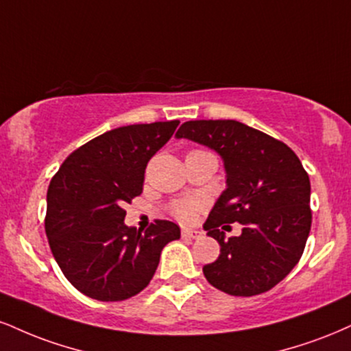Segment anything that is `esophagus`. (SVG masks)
Segmentation results:
<instances>
[{
  "label": "esophagus",
  "mask_w": 351,
  "mask_h": 351,
  "mask_svg": "<svg viewBox=\"0 0 351 351\" xmlns=\"http://www.w3.org/2000/svg\"><path fill=\"white\" fill-rule=\"evenodd\" d=\"M201 235H202V232L194 230V229H183V230H181V237H183V239L196 240V239H201Z\"/></svg>",
  "instance_id": "obj_1"
}]
</instances>
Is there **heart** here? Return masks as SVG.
I'll list each match as a JSON object with an SVG mask.
<instances>
[{
	"instance_id": "1",
	"label": "heart",
	"mask_w": 351,
	"mask_h": 351,
	"mask_svg": "<svg viewBox=\"0 0 351 351\" xmlns=\"http://www.w3.org/2000/svg\"><path fill=\"white\" fill-rule=\"evenodd\" d=\"M202 210V202L197 197H184V199L175 201L170 206V213L180 222H193Z\"/></svg>"
}]
</instances>
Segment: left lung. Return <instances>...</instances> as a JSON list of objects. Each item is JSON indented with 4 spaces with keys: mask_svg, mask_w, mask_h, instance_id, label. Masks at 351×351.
<instances>
[{
    "mask_svg": "<svg viewBox=\"0 0 351 351\" xmlns=\"http://www.w3.org/2000/svg\"><path fill=\"white\" fill-rule=\"evenodd\" d=\"M176 138L216 150L223 160L227 188L204 230L221 245V255L204 265L206 280L232 296L267 293L301 260L311 232V181L286 143L239 121H188ZM244 226L226 239L227 223Z\"/></svg>",
    "mask_w": 351,
    "mask_h": 351,
    "instance_id": "obj_1",
    "label": "left lung"
}]
</instances>
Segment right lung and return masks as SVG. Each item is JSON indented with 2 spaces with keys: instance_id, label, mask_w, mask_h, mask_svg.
<instances>
[{
  "instance_id": "1",
  "label": "right lung",
  "mask_w": 351,
  "mask_h": 351,
  "mask_svg": "<svg viewBox=\"0 0 351 351\" xmlns=\"http://www.w3.org/2000/svg\"><path fill=\"white\" fill-rule=\"evenodd\" d=\"M180 121L108 130L66 157L47 189L45 234L62 273L84 296L124 301L147 288L180 227H128L122 206L142 193L149 160Z\"/></svg>"
}]
</instances>
